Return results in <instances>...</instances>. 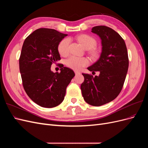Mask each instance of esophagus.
<instances>
[{
    "mask_svg": "<svg viewBox=\"0 0 148 148\" xmlns=\"http://www.w3.org/2000/svg\"><path fill=\"white\" fill-rule=\"evenodd\" d=\"M75 75H76L80 74V73L79 72V71H75Z\"/></svg>",
    "mask_w": 148,
    "mask_h": 148,
    "instance_id": "esophagus-1",
    "label": "esophagus"
}]
</instances>
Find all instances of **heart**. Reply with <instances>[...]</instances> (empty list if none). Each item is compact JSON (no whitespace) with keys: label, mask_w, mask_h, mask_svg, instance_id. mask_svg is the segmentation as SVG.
<instances>
[{"label":"heart","mask_w":148,"mask_h":148,"mask_svg":"<svg viewBox=\"0 0 148 148\" xmlns=\"http://www.w3.org/2000/svg\"><path fill=\"white\" fill-rule=\"evenodd\" d=\"M78 40L82 44L83 47L87 50L94 49L96 46L97 44L96 40L93 37L88 34L80 35L78 38ZM70 39L68 38L62 39L59 42V45H58V51L62 56L66 57L69 55L70 52ZM91 54L92 57H96L97 53L96 51L92 50L91 51ZM88 64V60L84 57L71 56L66 60V65L69 68L74 70H79L82 67L86 66Z\"/></svg>","instance_id":"heart-1"}]
</instances>
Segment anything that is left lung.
<instances>
[{
    "label": "left lung",
    "mask_w": 148,
    "mask_h": 148,
    "mask_svg": "<svg viewBox=\"0 0 148 148\" xmlns=\"http://www.w3.org/2000/svg\"><path fill=\"white\" fill-rule=\"evenodd\" d=\"M91 32L101 39L102 52L99 60L88 69L99 75L82 73V95L88 104L101 106L115 99L122 91L128 69L126 44L120 35L106 26H96Z\"/></svg>",
    "instance_id": "1"
}]
</instances>
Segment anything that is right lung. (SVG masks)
<instances>
[{
    "label": "right lung",
    "instance_id": "1",
    "mask_svg": "<svg viewBox=\"0 0 148 148\" xmlns=\"http://www.w3.org/2000/svg\"><path fill=\"white\" fill-rule=\"evenodd\" d=\"M67 34L53 29L39 28L26 38L22 46L19 66L25 92L36 104L46 108L59 105L66 88L75 77L67 67L53 73L52 64L60 60L58 45Z\"/></svg>",
    "mask_w": 148,
    "mask_h": 148
}]
</instances>
